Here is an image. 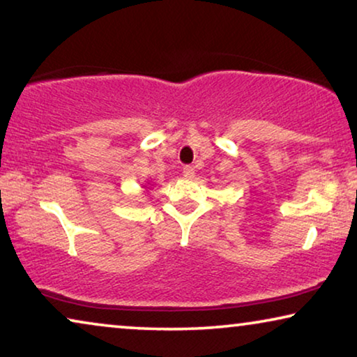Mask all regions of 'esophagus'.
<instances>
[{
	"instance_id": "1",
	"label": "esophagus",
	"mask_w": 357,
	"mask_h": 357,
	"mask_svg": "<svg viewBox=\"0 0 357 357\" xmlns=\"http://www.w3.org/2000/svg\"><path fill=\"white\" fill-rule=\"evenodd\" d=\"M183 174H184V178H188V179H192L194 178V174H195V169L192 168V167H184L183 168Z\"/></svg>"
}]
</instances>
